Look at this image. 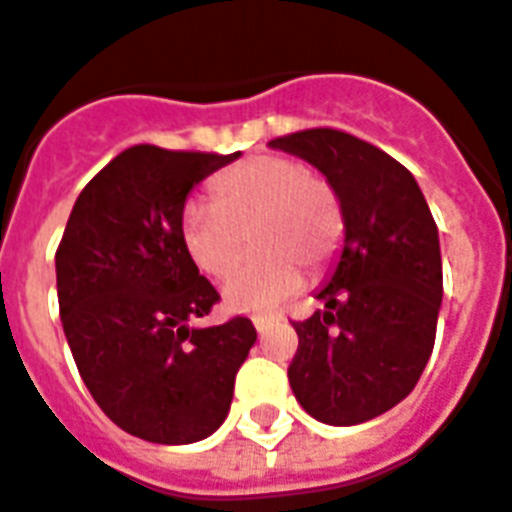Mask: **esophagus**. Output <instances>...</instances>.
Returning <instances> with one entry per match:
<instances>
[{
  "label": "esophagus",
  "instance_id": "esophagus-1",
  "mask_svg": "<svg viewBox=\"0 0 512 512\" xmlns=\"http://www.w3.org/2000/svg\"><path fill=\"white\" fill-rule=\"evenodd\" d=\"M271 323H274V317H271V314H255V317H252V325H255L257 331H266Z\"/></svg>",
  "mask_w": 512,
  "mask_h": 512
}]
</instances>
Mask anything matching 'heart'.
Returning a JSON list of instances; mask_svg holds the SVG:
<instances>
[{
    "label": "heart",
    "instance_id": "b5f03b06",
    "mask_svg": "<svg viewBox=\"0 0 512 512\" xmlns=\"http://www.w3.org/2000/svg\"><path fill=\"white\" fill-rule=\"evenodd\" d=\"M260 253L241 267L245 230ZM336 189L295 157L255 154L211 181V203L189 200L179 214L184 252L200 274H233L222 285L233 312H271L304 287V267L320 268L342 241Z\"/></svg>",
    "mask_w": 512,
    "mask_h": 512
}]
</instances>
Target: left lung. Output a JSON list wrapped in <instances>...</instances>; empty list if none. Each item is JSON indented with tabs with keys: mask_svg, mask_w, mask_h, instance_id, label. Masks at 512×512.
Wrapping results in <instances>:
<instances>
[{
	"mask_svg": "<svg viewBox=\"0 0 512 512\" xmlns=\"http://www.w3.org/2000/svg\"><path fill=\"white\" fill-rule=\"evenodd\" d=\"M336 189L344 249L323 309L293 323L295 399L331 426L372 420L407 399L426 369L442 304L439 236L418 181L391 154L333 127L271 140Z\"/></svg>",
	"mask_w": 512,
	"mask_h": 512,
	"instance_id": "8db88e82",
	"label": "left lung"
}]
</instances>
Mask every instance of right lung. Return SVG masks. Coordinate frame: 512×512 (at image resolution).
<instances>
[{
  "label": "right lung",
  "mask_w": 512,
  "mask_h": 512,
  "mask_svg": "<svg viewBox=\"0 0 512 512\" xmlns=\"http://www.w3.org/2000/svg\"><path fill=\"white\" fill-rule=\"evenodd\" d=\"M236 154L130 146L94 176L56 249V290L75 366L100 410L160 445L206 439L227 418L249 317L189 328L219 293L184 252L189 189Z\"/></svg>",
  "instance_id": "add662e5"
}]
</instances>
